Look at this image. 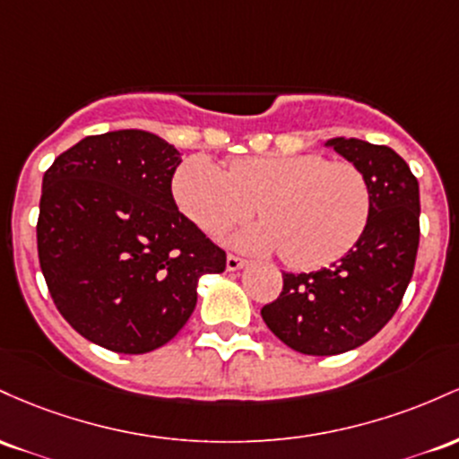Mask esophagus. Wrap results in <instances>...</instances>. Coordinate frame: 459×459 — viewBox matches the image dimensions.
I'll use <instances>...</instances> for the list:
<instances>
[{"instance_id":"esophagus-1","label":"esophagus","mask_w":459,"mask_h":459,"mask_svg":"<svg viewBox=\"0 0 459 459\" xmlns=\"http://www.w3.org/2000/svg\"><path fill=\"white\" fill-rule=\"evenodd\" d=\"M245 264H247V260H243V257H238V255H231V254L228 255V262H225V266H228L230 273L240 271Z\"/></svg>"}]
</instances>
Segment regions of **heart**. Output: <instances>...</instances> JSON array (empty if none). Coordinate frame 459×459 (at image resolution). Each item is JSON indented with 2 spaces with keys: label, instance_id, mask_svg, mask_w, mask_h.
I'll return each mask as SVG.
<instances>
[{
  "label": "heart",
  "instance_id": "heart-1",
  "mask_svg": "<svg viewBox=\"0 0 459 459\" xmlns=\"http://www.w3.org/2000/svg\"><path fill=\"white\" fill-rule=\"evenodd\" d=\"M173 195L182 214L210 236L223 234L251 214L262 223L234 236L254 254L280 249L292 269H318L358 243L370 216L367 175L351 162L323 156H251L216 167L188 158L175 171Z\"/></svg>",
  "mask_w": 459,
  "mask_h": 459
}]
</instances>
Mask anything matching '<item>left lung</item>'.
Returning a JSON list of instances; mask_svg holds the SVG:
<instances>
[{"instance_id": "left-lung-1", "label": "left lung", "mask_w": 459, "mask_h": 459, "mask_svg": "<svg viewBox=\"0 0 459 459\" xmlns=\"http://www.w3.org/2000/svg\"><path fill=\"white\" fill-rule=\"evenodd\" d=\"M325 147L367 175L370 216L341 260L284 273L280 297L262 307L266 327L306 355L351 351L393 318L414 273L420 236L419 182L394 149L344 136L329 138Z\"/></svg>"}]
</instances>
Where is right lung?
I'll return each instance as SVG.
<instances>
[{
    "instance_id": "obj_1",
    "label": "right lung",
    "mask_w": 459,
    "mask_h": 459,
    "mask_svg": "<svg viewBox=\"0 0 459 459\" xmlns=\"http://www.w3.org/2000/svg\"><path fill=\"white\" fill-rule=\"evenodd\" d=\"M182 158L152 132L86 136L43 175L39 260L56 307L86 341L117 353L167 344L197 306L199 277L225 251L178 210Z\"/></svg>"
}]
</instances>
